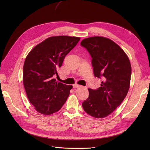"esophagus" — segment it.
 Returning <instances> with one entry per match:
<instances>
[{
  "label": "esophagus",
  "mask_w": 150,
  "mask_h": 150,
  "mask_svg": "<svg viewBox=\"0 0 150 150\" xmlns=\"http://www.w3.org/2000/svg\"><path fill=\"white\" fill-rule=\"evenodd\" d=\"M81 87L79 85H78V84H74L73 85V87H74V88H78V87Z\"/></svg>",
  "instance_id": "obj_1"
}]
</instances>
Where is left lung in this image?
I'll list each match as a JSON object with an SVG mask.
<instances>
[{
    "label": "left lung",
    "instance_id": "obj_1",
    "mask_svg": "<svg viewBox=\"0 0 150 150\" xmlns=\"http://www.w3.org/2000/svg\"><path fill=\"white\" fill-rule=\"evenodd\" d=\"M81 45L92 57L94 76L103 79L98 89H88L89 97L82 103V108L94 117L104 118L115 110L129 91L130 61L125 52L108 38H87L82 40Z\"/></svg>",
    "mask_w": 150,
    "mask_h": 150
}]
</instances>
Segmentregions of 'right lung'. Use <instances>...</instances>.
Instances as JSON below:
<instances>
[{
  "mask_svg": "<svg viewBox=\"0 0 150 150\" xmlns=\"http://www.w3.org/2000/svg\"><path fill=\"white\" fill-rule=\"evenodd\" d=\"M80 38L69 36L49 37L35 46L27 55L23 68V83L30 103L38 113L49 115L65 104L72 85L57 82L65 56L77 45Z\"/></svg>",
  "mask_w": 150,
  "mask_h": 150,
  "instance_id": "1",
  "label": "right lung"
}]
</instances>
